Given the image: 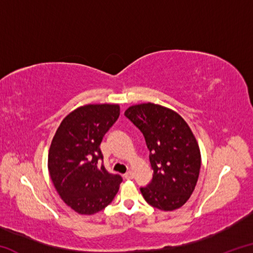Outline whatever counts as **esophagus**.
Returning a JSON list of instances; mask_svg holds the SVG:
<instances>
[{"label": "esophagus", "instance_id": "1", "mask_svg": "<svg viewBox=\"0 0 253 253\" xmlns=\"http://www.w3.org/2000/svg\"><path fill=\"white\" fill-rule=\"evenodd\" d=\"M124 176H125L126 179H131L132 177H134V173H132L131 170H128V172L124 175Z\"/></svg>", "mask_w": 253, "mask_h": 253}]
</instances>
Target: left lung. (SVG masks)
Returning <instances> with one entry per match:
<instances>
[{
    "label": "left lung",
    "mask_w": 253,
    "mask_h": 253,
    "mask_svg": "<svg viewBox=\"0 0 253 253\" xmlns=\"http://www.w3.org/2000/svg\"><path fill=\"white\" fill-rule=\"evenodd\" d=\"M125 116L143 132L149 149L153 178L140 187L145 201L162 211L183 207L201 169L200 147L190 126L176 111L153 102L130 106Z\"/></svg>",
    "instance_id": "left-lung-1"
}]
</instances>
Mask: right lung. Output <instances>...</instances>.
Listing matches in <instances>:
<instances>
[{"mask_svg":"<svg viewBox=\"0 0 253 253\" xmlns=\"http://www.w3.org/2000/svg\"><path fill=\"white\" fill-rule=\"evenodd\" d=\"M121 114L117 104H89L63 118L50 145L48 169L60 198L75 212L104 210L123 182L100 164V144Z\"/></svg>","mask_w":253,"mask_h":253,"instance_id":"1","label":"right lung"}]
</instances>
